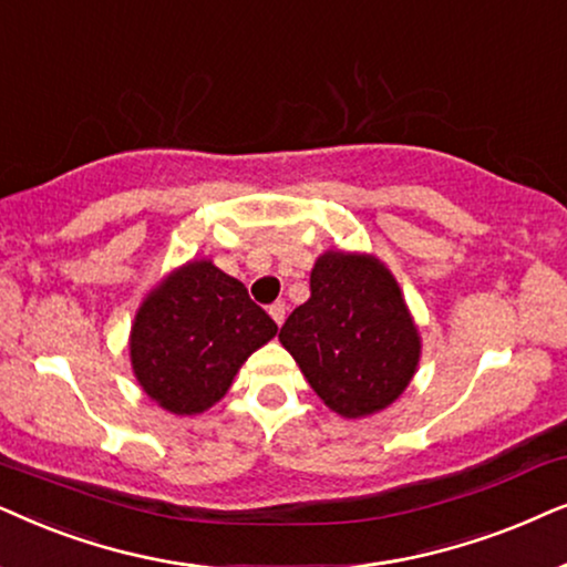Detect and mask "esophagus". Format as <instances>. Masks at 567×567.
Returning <instances> with one entry per match:
<instances>
[{
	"instance_id": "1",
	"label": "esophagus",
	"mask_w": 567,
	"mask_h": 567,
	"mask_svg": "<svg viewBox=\"0 0 567 567\" xmlns=\"http://www.w3.org/2000/svg\"><path fill=\"white\" fill-rule=\"evenodd\" d=\"M285 313H288V306H285V300H277V303L269 306V316H271V319H275L277 327H282Z\"/></svg>"
}]
</instances>
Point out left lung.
<instances>
[{
  "label": "left lung",
  "mask_w": 567,
  "mask_h": 567,
  "mask_svg": "<svg viewBox=\"0 0 567 567\" xmlns=\"http://www.w3.org/2000/svg\"><path fill=\"white\" fill-rule=\"evenodd\" d=\"M279 342L323 404L350 420L402 396L422 347L394 275L375 256L350 251L316 259L311 298L288 316Z\"/></svg>",
  "instance_id": "1"
}]
</instances>
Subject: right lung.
<instances>
[{
	"label": "right lung",
	"instance_id": "add662e5",
	"mask_svg": "<svg viewBox=\"0 0 567 567\" xmlns=\"http://www.w3.org/2000/svg\"><path fill=\"white\" fill-rule=\"evenodd\" d=\"M275 334L277 323L244 282L194 259L142 300L130 337L132 371L163 410L199 414L220 402L248 354Z\"/></svg>",
	"mask_w": 567,
	"mask_h": 567
}]
</instances>
